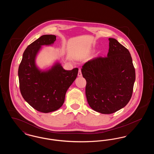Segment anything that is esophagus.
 I'll return each instance as SVG.
<instances>
[{
	"label": "esophagus",
	"instance_id": "obj_1",
	"mask_svg": "<svg viewBox=\"0 0 154 154\" xmlns=\"http://www.w3.org/2000/svg\"><path fill=\"white\" fill-rule=\"evenodd\" d=\"M78 76H79V77H81V76H82V73H81V70L80 69H79V70Z\"/></svg>",
	"mask_w": 154,
	"mask_h": 154
}]
</instances>
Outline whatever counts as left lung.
<instances>
[{
  "instance_id": "obj_1",
  "label": "left lung",
  "mask_w": 154,
  "mask_h": 154,
  "mask_svg": "<svg viewBox=\"0 0 154 154\" xmlns=\"http://www.w3.org/2000/svg\"><path fill=\"white\" fill-rule=\"evenodd\" d=\"M107 57L89 60L81 69L87 81L85 94L89 106L109 114L122 109L131 99L135 69L128 50L109 38Z\"/></svg>"
}]
</instances>
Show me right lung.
<instances>
[{
  "label": "right lung",
  "mask_w": 154,
  "mask_h": 154,
  "mask_svg": "<svg viewBox=\"0 0 154 154\" xmlns=\"http://www.w3.org/2000/svg\"><path fill=\"white\" fill-rule=\"evenodd\" d=\"M56 36L45 35L29 45L18 68L20 89L23 98L33 109L48 113L58 110L65 102L66 91L75 80L79 69L66 70L56 63L48 70L37 67L35 59L42 45H51Z\"/></svg>",
  "instance_id": "add662e5"
}]
</instances>
